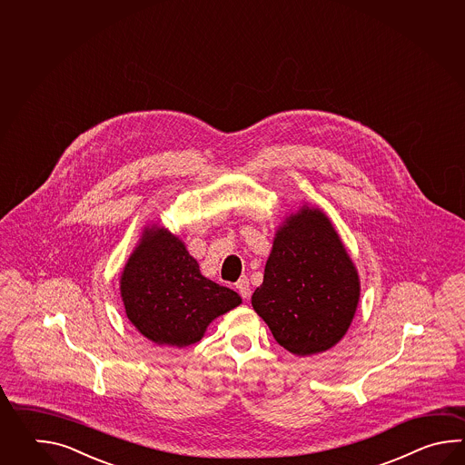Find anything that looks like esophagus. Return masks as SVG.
I'll return each mask as SVG.
<instances>
[{"mask_svg":"<svg viewBox=\"0 0 465 465\" xmlns=\"http://www.w3.org/2000/svg\"><path fill=\"white\" fill-rule=\"evenodd\" d=\"M249 287L251 286H249V279H247V277H241V279L236 282L237 292H239L241 296L244 297V299H247L249 294H251Z\"/></svg>","mask_w":465,"mask_h":465,"instance_id":"34e87169","label":"esophagus"}]
</instances>
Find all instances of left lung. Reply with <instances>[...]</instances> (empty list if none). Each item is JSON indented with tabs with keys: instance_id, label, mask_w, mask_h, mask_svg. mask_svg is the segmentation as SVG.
<instances>
[{
	"instance_id": "1",
	"label": "left lung",
	"mask_w": 465,
	"mask_h": 465,
	"mask_svg": "<svg viewBox=\"0 0 465 465\" xmlns=\"http://www.w3.org/2000/svg\"><path fill=\"white\" fill-rule=\"evenodd\" d=\"M359 299L356 264L332 221L304 203L277 226L254 311L291 354L314 356L346 336Z\"/></svg>"
}]
</instances>
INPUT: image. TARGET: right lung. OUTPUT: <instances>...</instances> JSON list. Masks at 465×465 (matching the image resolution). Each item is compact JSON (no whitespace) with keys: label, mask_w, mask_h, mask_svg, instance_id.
<instances>
[{"label":"right lung","mask_w":465,"mask_h":465,"mask_svg":"<svg viewBox=\"0 0 465 465\" xmlns=\"http://www.w3.org/2000/svg\"><path fill=\"white\" fill-rule=\"evenodd\" d=\"M131 324L158 346L188 347L209 324L242 302L199 271L198 261L169 229L148 224L119 277Z\"/></svg>","instance_id":"right-lung-1"}]
</instances>
